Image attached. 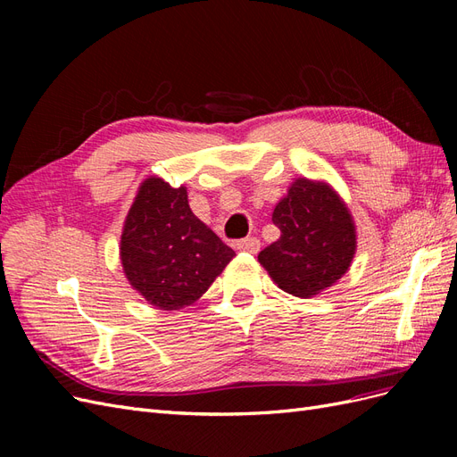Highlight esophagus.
I'll return each mask as SVG.
<instances>
[{
    "instance_id": "34e87169",
    "label": "esophagus",
    "mask_w": 457,
    "mask_h": 457,
    "mask_svg": "<svg viewBox=\"0 0 457 457\" xmlns=\"http://www.w3.org/2000/svg\"><path fill=\"white\" fill-rule=\"evenodd\" d=\"M259 247H261V242L257 238H253V237L237 242V250L245 252V253H257Z\"/></svg>"
}]
</instances>
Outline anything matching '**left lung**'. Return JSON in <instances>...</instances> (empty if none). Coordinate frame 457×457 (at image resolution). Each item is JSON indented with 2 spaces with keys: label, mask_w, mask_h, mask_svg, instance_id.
Returning <instances> with one entry per match:
<instances>
[{
  "label": "left lung",
  "mask_w": 457,
  "mask_h": 457,
  "mask_svg": "<svg viewBox=\"0 0 457 457\" xmlns=\"http://www.w3.org/2000/svg\"><path fill=\"white\" fill-rule=\"evenodd\" d=\"M280 238L259 253V262L284 292L312 297L349 270L356 232L347 205L324 183L297 179L274 207Z\"/></svg>",
  "instance_id": "obj_1"
}]
</instances>
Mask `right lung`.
<instances>
[{"instance_id": "1", "label": "right lung", "mask_w": 457, "mask_h": 457, "mask_svg": "<svg viewBox=\"0 0 457 457\" xmlns=\"http://www.w3.org/2000/svg\"><path fill=\"white\" fill-rule=\"evenodd\" d=\"M120 255L137 292L175 311L202 297L237 253L190 212L185 187L150 177L128 213Z\"/></svg>"}]
</instances>
